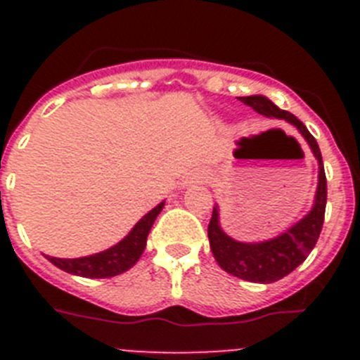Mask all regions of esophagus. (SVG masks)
Wrapping results in <instances>:
<instances>
[{
  "label": "esophagus",
  "instance_id": "obj_1",
  "mask_svg": "<svg viewBox=\"0 0 360 360\" xmlns=\"http://www.w3.org/2000/svg\"><path fill=\"white\" fill-rule=\"evenodd\" d=\"M203 174H193V176L186 178V186H189V184H196V182H202L203 180Z\"/></svg>",
  "mask_w": 360,
  "mask_h": 360
}]
</instances>
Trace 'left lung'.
Returning <instances> with one entry per match:
<instances>
[{
  "label": "left lung",
  "instance_id": "8db88e82",
  "mask_svg": "<svg viewBox=\"0 0 360 360\" xmlns=\"http://www.w3.org/2000/svg\"><path fill=\"white\" fill-rule=\"evenodd\" d=\"M238 98L262 115L285 119L292 126H295L310 146L314 157L319 162V184H317L314 207L303 219H299L294 227L279 234L274 240L262 241V243H243V241L232 240L219 227L218 207L212 209L207 234L212 256L218 262V265L225 272L245 279V281L274 283L297 269L307 259L308 254L311 252V249L316 247L317 240H319L324 221V209H326V174H324L323 157H321L317 141L297 117L292 115L290 111L279 110L272 101H269L263 95Z\"/></svg>",
  "mask_w": 360,
  "mask_h": 360
}]
</instances>
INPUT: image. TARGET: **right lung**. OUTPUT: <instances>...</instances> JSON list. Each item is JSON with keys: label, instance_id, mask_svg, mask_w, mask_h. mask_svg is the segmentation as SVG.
<instances>
[{"label": "right lung", "instance_id": "right-lung-1", "mask_svg": "<svg viewBox=\"0 0 360 360\" xmlns=\"http://www.w3.org/2000/svg\"><path fill=\"white\" fill-rule=\"evenodd\" d=\"M164 202L158 203L157 207L149 211L144 218L129 231V234L113 245L111 249L103 250L98 254H91V256L75 257V259H61V257H50L46 256L50 263L57 266V269L65 270L68 274L81 276V278H91V279H103V278H113L119 276L126 270L131 269L139 257L142 256L146 249V241H148V234L151 231L153 224L157 216L160 214Z\"/></svg>", "mask_w": 360, "mask_h": 360}]
</instances>
